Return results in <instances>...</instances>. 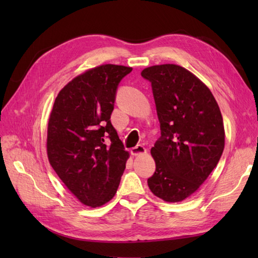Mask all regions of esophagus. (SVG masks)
I'll return each mask as SVG.
<instances>
[{"mask_svg":"<svg viewBox=\"0 0 258 258\" xmlns=\"http://www.w3.org/2000/svg\"><path fill=\"white\" fill-rule=\"evenodd\" d=\"M146 149L143 145H136L135 147H133L132 150H131V153H132L133 156H139V155H143L146 154Z\"/></svg>","mask_w":258,"mask_h":258,"instance_id":"1","label":"esophagus"}]
</instances>
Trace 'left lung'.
Returning a JSON list of instances; mask_svg holds the SVG:
<instances>
[{
    "instance_id": "obj_1",
    "label": "left lung",
    "mask_w": 258,
    "mask_h": 258,
    "mask_svg": "<svg viewBox=\"0 0 258 258\" xmlns=\"http://www.w3.org/2000/svg\"><path fill=\"white\" fill-rule=\"evenodd\" d=\"M141 74L152 83L162 134L151 150L156 171L147 184L158 199L182 202L199 190L222 156L221 109L211 90L179 65H154Z\"/></svg>"
}]
</instances>
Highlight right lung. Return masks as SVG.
<instances>
[{"instance_id":"right-lung-1","label":"right lung","mask_w":258,"mask_h":258,"mask_svg":"<svg viewBox=\"0 0 258 258\" xmlns=\"http://www.w3.org/2000/svg\"><path fill=\"white\" fill-rule=\"evenodd\" d=\"M133 69L98 65L59 91L47 124L51 166L82 204L100 207L111 201L130 153L111 123L119 81Z\"/></svg>"}]
</instances>
